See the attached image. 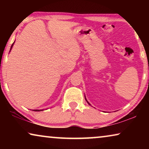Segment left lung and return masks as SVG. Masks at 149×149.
Returning <instances> with one entry per match:
<instances>
[{
	"label": "left lung",
	"instance_id": "obj_1",
	"mask_svg": "<svg viewBox=\"0 0 149 149\" xmlns=\"http://www.w3.org/2000/svg\"><path fill=\"white\" fill-rule=\"evenodd\" d=\"M85 100H86V98H85ZM86 101H87V100H86ZM87 103H88V104H89V103L88 102H87Z\"/></svg>",
	"mask_w": 149,
	"mask_h": 149
}]
</instances>
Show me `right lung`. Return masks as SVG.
I'll return each mask as SVG.
<instances>
[{"instance_id":"add662e5","label":"right lung","mask_w":149,"mask_h":149,"mask_svg":"<svg viewBox=\"0 0 149 149\" xmlns=\"http://www.w3.org/2000/svg\"><path fill=\"white\" fill-rule=\"evenodd\" d=\"M13 43H14V42H13ZM13 45H11V49L12 48V47H13ZM10 50H11V49H10ZM34 111H42V110H34Z\"/></svg>"}]
</instances>
